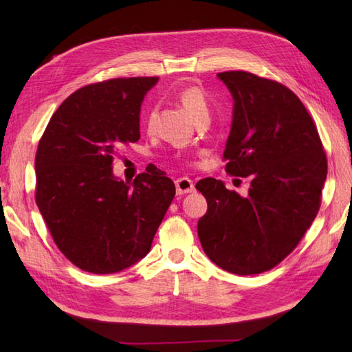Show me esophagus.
Returning <instances> with one entry per match:
<instances>
[{
	"instance_id": "1",
	"label": "esophagus",
	"mask_w": 352,
	"mask_h": 352,
	"mask_svg": "<svg viewBox=\"0 0 352 352\" xmlns=\"http://www.w3.org/2000/svg\"><path fill=\"white\" fill-rule=\"evenodd\" d=\"M175 188H177V193L178 195H183V193H189L195 190V186H193V182L190 178H178L175 180Z\"/></svg>"
}]
</instances>
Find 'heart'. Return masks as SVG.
I'll list each match as a JSON object with an SVG mask.
<instances>
[{"mask_svg":"<svg viewBox=\"0 0 352 352\" xmlns=\"http://www.w3.org/2000/svg\"><path fill=\"white\" fill-rule=\"evenodd\" d=\"M180 100L186 110L189 111L190 116L195 119V121H198L201 118H208L210 107H208L207 96L203 92V89H199L197 86L186 87L180 94Z\"/></svg>","mask_w":352,"mask_h":352,"instance_id":"b5f03b06","label":"heart"}]
</instances>
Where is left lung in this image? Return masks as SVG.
<instances>
[{
  "label": "left lung",
  "mask_w": 352,
  "mask_h": 352,
  "mask_svg": "<svg viewBox=\"0 0 352 352\" xmlns=\"http://www.w3.org/2000/svg\"><path fill=\"white\" fill-rule=\"evenodd\" d=\"M218 78L233 96L226 170L251 177V186L242 197L221 180L198 182L207 199L198 237L219 267L260 274L286 258L316 218L327 157L315 122L290 89L245 71Z\"/></svg>",
  "instance_id": "left-lung-1"
}]
</instances>
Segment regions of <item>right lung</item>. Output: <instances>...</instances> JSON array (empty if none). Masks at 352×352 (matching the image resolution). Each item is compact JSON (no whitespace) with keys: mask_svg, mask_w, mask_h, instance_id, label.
<instances>
[{"mask_svg":"<svg viewBox=\"0 0 352 352\" xmlns=\"http://www.w3.org/2000/svg\"><path fill=\"white\" fill-rule=\"evenodd\" d=\"M159 78H115L78 89L51 116L34 160L36 203L65 257L92 274L144 258L175 197L163 170L122 182L113 155L140 138V107Z\"/></svg>","mask_w":352,"mask_h":352,"instance_id":"1","label":"right lung"}]
</instances>
